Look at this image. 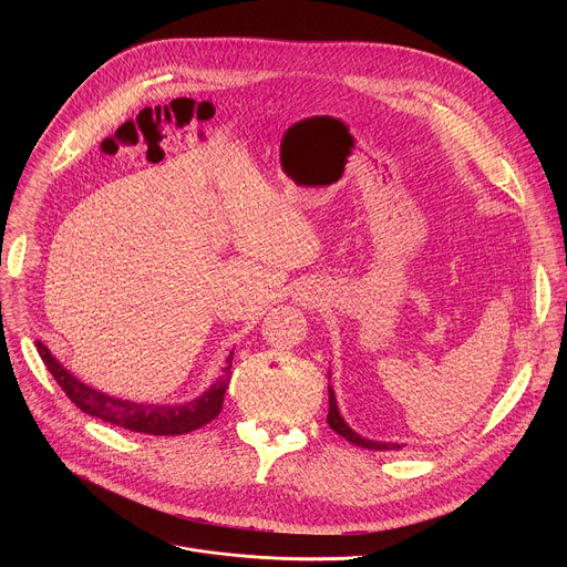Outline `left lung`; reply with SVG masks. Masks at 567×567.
Here are the masks:
<instances>
[{"label": "left lung", "mask_w": 567, "mask_h": 567, "mask_svg": "<svg viewBox=\"0 0 567 567\" xmlns=\"http://www.w3.org/2000/svg\"><path fill=\"white\" fill-rule=\"evenodd\" d=\"M328 379H332V374L328 372ZM328 392H330V413H328V424L334 433H339L341 437H346L348 442L361 446V449H372V451H399L406 444H399V442H377V440H368L363 435H359L341 415L339 411V403H337V394H334V388L328 385Z\"/></svg>", "instance_id": "1"}]
</instances>
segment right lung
Returning <instances> with one entry per match:
<instances>
[{"label":"right lung","instance_id":"right-lung-1","mask_svg":"<svg viewBox=\"0 0 567 567\" xmlns=\"http://www.w3.org/2000/svg\"><path fill=\"white\" fill-rule=\"evenodd\" d=\"M35 346L44 365L58 381V385L64 390V394L80 411L92 417H99L107 424H114L118 429L147 433V435H184L215 420L221 411L224 392L228 388L230 368H233V350H230V354L226 357L221 377L215 383H210V388H206L199 396L186 403H145V401L112 396L107 392H101L83 383L51 354V350L42 341H38Z\"/></svg>","mask_w":567,"mask_h":567}]
</instances>
